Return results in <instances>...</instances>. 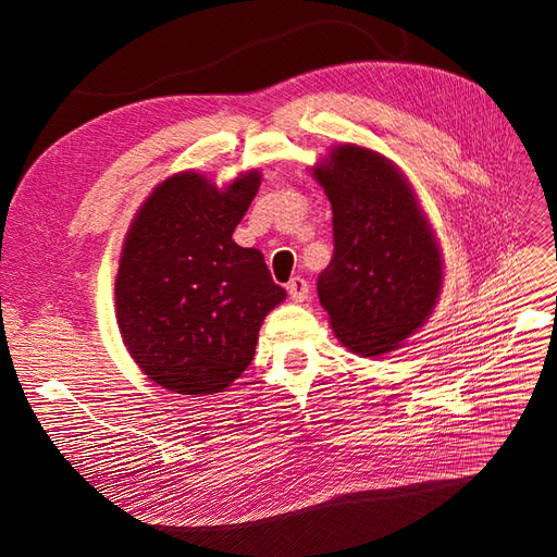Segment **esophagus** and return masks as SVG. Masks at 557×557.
Instances as JSON below:
<instances>
[{
	"mask_svg": "<svg viewBox=\"0 0 557 557\" xmlns=\"http://www.w3.org/2000/svg\"><path fill=\"white\" fill-rule=\"evenodd\" d=\"M288 295H290L295 301H305V299L309 297V283H307V278L293 276L290 283H288Z\"/></svg>",
	"mask_w": 557,
	"mask_h": 557,
	"instance_id": "34e87169",
	"label": "esophagus"
}]
</instances>
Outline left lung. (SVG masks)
<instances>
[{
  "label": "left lung",
  "instance_id": "8db88e82",
  "mask_svg": "<svg viewBox=\"0 0 557 557\" xmlns=\"http://www.w3.org/2000/svg\"><path fill=\"white\" fill-rule=\"evenodd\" d=\"M315 178L332 205L334 252L318 276L339 342L360 356L397 348L442 290V252L409 183L385 158L336 146Z\"/></svg>",
  "mask_w": 557,
  "mask_h": 557
}]
</instances>
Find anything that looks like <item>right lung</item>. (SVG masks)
<instances>
[{
  "instance_id": "right-lung-1",
  "label": "right lung",
  "mask_w": 557,
  "mask_h": 557,
  "mask_svg": "<svg viewBox=\"0 0 557 557\" xmlns=\"http://www.w3.org/2000/svg\"><path fill=\"white\" fill-rule=\"evenodd\" d=\"M260 174L218 190L199 174L160 183L134 218L115 278V315L129 356L181 395L221 393L256 356L264 315L285 290L262 252L232 242Z\"/></svg>"
}]
</instances>
